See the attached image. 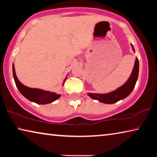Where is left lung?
<instances>
[{
    "mask_svg": "<svg viewBox=\"0 0 157 157\" xmlns=\"http://www.w3.org/2000/svg\"><path fill=\"white\" fill-rule=\"evenodd\" d=\"M132 50L134 51V46L132 45ZM139 62L138 58H136L134 66L133 68L132 73L127 82L124 83L120 88L116 89L113 92L105 94H88L90 97L94 100H97L99 102L106 103V104H113L117 102L118 101L123 100L128 96L134 89L135 84L136 83L138 76H139Z\"/></svg>",
    "mask_w": 157,
    "mask_h": 157,
    "instance_id": "8db88e82",
    "label": "left lung"
}]
</instances>
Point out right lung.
<instances>
[{"label":"right lung","mask_w":157,"mask_h":157,"mask_svg":"<svg viewBox=\"0 0 157 157\" xmlns=\"http://www.w3.org/2000/svg\"><path fill=\"white\" fill-rule=\"evenodd\" d=\"M12 70L13 76H14L15 83L16 85H17V87L18 88V91H20L21 94H22L23 96L27 98L28 100L32 101V102L37 103V104L46 105L48 104V103H51L53 101L56 100L58 98H60L61 95L55 94L54 92L46 91L41 89L29 88L28 86H25V85L21 84V82L18 81V79L15 73L14 64L12 65Z\"/></svg>","instance_id":"right-lung-1"}]
</instances>
